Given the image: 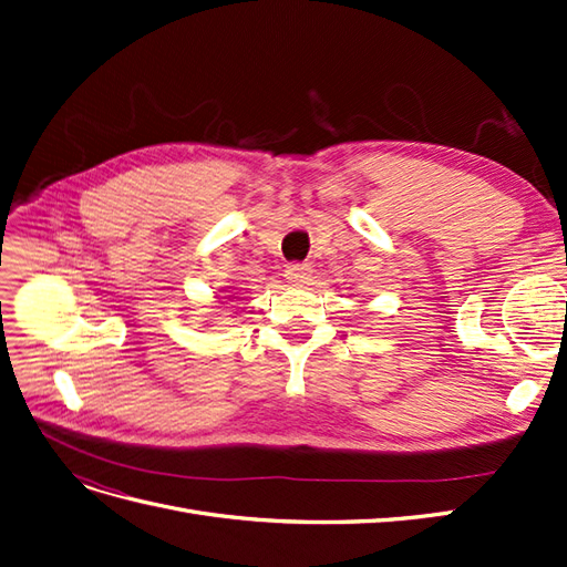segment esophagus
I'll use <instances>...</instances> for the list:
<instances>
[{
    "label": "esophagus",
    "mask_w": 567,
    "mask_h": 567,
    "mask_svg": "<svg viewBox=\"0 0 567 567\" xmlns=\"http://www.w3.org/2000/svg\"><path fill=\"white\" fill-rule=\"evenodd\" d=\"M286 279L290 284H298V286H305L312 281V267L307 262H290L286 267Z\"/></svg>",
    "instance_id": "1"
}]
</instances>
